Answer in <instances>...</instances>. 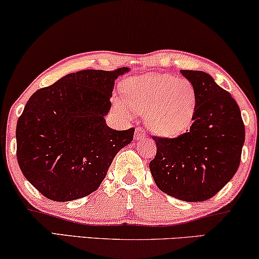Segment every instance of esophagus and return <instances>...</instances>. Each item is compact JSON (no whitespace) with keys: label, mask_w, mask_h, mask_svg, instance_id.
Wrapping results in <instances>:
<instances>
[{"label":"esophagus","mask_w":259,"mask_h":259,"mask_svg":"<svg viewBox=\"0 0 259 259\" xmlns=\"http://www.w3.org/2000/svg\"><path fill=\"white\" fill-rule=\"evenodd\" d=\"M145 138H146V132H145V130L143 127H138L136 130V133H134V139L141 140V139H145Z\"/></svg>","instance_id":"esophagus-1"}]
</instances>
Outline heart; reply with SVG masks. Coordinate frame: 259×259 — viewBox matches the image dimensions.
Returning a JSON list of instances; mask_svg holds the SVG:
<instances>
[{"mask_svg": "<svg viewBox=\"0 0 259 259\" xmlns=\"http://www.w3.org/2000/svg\"><path fill=\"white\" fill-rule=\"evenodd\" d=\"M122 93L134 112L146 114V125L158 136L177 137L193 121L197 97L189 80L153 74L128 81Z\"/></svg>", "mask_w": 259, "mask_h": 259, "instance_id": "1", "label": "heart"}]
</instances>
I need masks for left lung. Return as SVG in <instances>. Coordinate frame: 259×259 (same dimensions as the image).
Returning <instances> with one entry per match:
<instances>
[{"mask_svg": "<svg viewBox=\"0 0 259 259\" xmlns=\"http://www.w3.org/2000/svg\"><path fill=\"white\" fill-rule=\"evenodd\" d=\"M193 84L197 105L190 131L177 138L152 137L157 154L150 162L162 192L184 201L217 194L239 167L245 127L231 94L200 70H180Z\"/></svg>", "mask_w": 259, "mask_h": 259, "instance_id": "obj_1", "label": "left lung"}]
</instances>
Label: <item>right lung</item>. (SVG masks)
Returning a JSON list of instances; mask_svg holds the SVG:
<instances>
[{
  "label": "right lung",
  "mask_w": 259,
  "mask_h": 259,
  "mask_svg": "<svg viewBox=\"0 0 259 259\" xmlns=\"http://www.w3.org/2000/svg\"><path fill=\"white\" fill-rule=\"evenodd\" d=\"M127 67L86 69L35 92L16 125V157L26 179L55 201L86 197L100 186L134 128L106 125L114 81Z\"/></svg>",
  "instance_id": "1"
}]
</instances>
